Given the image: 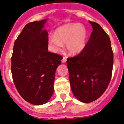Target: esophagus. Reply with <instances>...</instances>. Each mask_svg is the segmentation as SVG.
I'll return each instance as SVG.
<instances>
[{
	"instance_id": "esophagus-1",
	"label": "esophagus",
	"mask_w": 124,
	"mask_h": 124,
	"mask_svg": "<svg viewBox=\"0 0 124 124\" xmlns=\"http://www.w3.org/2000/svg\"><path fill=\"white\" fill-rule=\"evenodd\" d=\"M66 61H67V58L66 57H63V59H62V63H65L66 62Z\"/></svg>"
}]
</instances>
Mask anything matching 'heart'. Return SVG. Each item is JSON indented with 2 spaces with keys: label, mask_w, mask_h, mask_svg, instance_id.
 <instances>
[{
  "label": "heart",
  "mask_w": 124,
  "mask_h": 124,
  "mask_svg": "<svg viewBox=\"0 0 124 124\" xmlns=\"http://www.w3.org/2000/svg\"><path fill=\"white\" fill-rule=\"evenodd\" d=\"M88 37V30L83 24L68 23L56 29L55 35H50L48 39V44L50 51L57 53L63 48L71 55H78L86 47Z\"/></svg>",
  "instance_id": "heart-1"
}]
</instances>
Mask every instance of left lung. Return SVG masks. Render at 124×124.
<instances>
[{"label":"left lung","instance_id":"left-lung-1","mask_svg":"<svg viewBox=\"0 0 124 124\" xmlns=\"http://www.w3.org/2000/svg\"><path fill=\"white\" fill-rule=\"evenodd\" d=\"M89 23L93 31L85 48L67 60L72 91L83 103L92 102L103 94L112 78L113 64L108 35L98 23Z\"/></svg>","mask_w":124,"mask_h":124}]
</instances>
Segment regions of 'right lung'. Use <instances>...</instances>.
<instances>
[{"mask_svg":"<svg viewBox=\"0 0 124 124\" xmlns=\"http://www.w3.org/2000/svg\"><path fill=\"white\" fill-rule=\"evenodd\" d=\"M47 19L27 24L14 42L11 72L16 88L24 100L35 105L48 101L62 57L48 52Z\"/></svg>","mask_w":124,"mask_h":124,"instance_id":"1","label":"right lung"}]
</instances>
